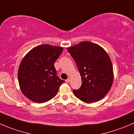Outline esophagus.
Here are the masks:
<instances>
[{
	"mask_svg": "<svg viewBox=\"0 0 134 134\" xmlns=\"http://www.w3.org/2000/svg\"><path fill=\"white\" fill-rule=\"evenodd\" d=\"M65 82H67V83L69 82H70V78H68V79H67V80H65Z\"/></svg>",
	"mask_w": 134,
	"mask_h": 134,
	"instance_id": "1",
	"label": "esophagus"
}]
</instances>
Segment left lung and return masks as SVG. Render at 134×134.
<instances>
[{
  "label": "left lung",
  "instance_id": "left-lung-1",
  "mask_svg": "<svg viewBox=\"0 0 134 134\" xmlns=\"http://www.w3.org/2000/svg\"><path fill=\"white\" fill-rule=\"evenodd\" d=\"M76 63L82 79L81 87L73 90L76 97L86 103L103 99L109 92L114 74L107 52L99 45L82 41L67 48Z\"/></svg>",
  "mask_w": 134,
  "mask_h": 134
}]
</instances>
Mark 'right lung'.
<instances>
[{"instance_id": "right-lung-1", "label": "right lung", "mask_w": 134, "mask_h": 134, "mask_svg": "<svg viewBox=\"0 0 134 134\" xmlns=\"http://www.w3.org/2000/svg\"><path fill=\"white\" fill-rule=\"evenodd\" d=\"M62 47L41 44L24 56L18 69V82L22 93L29 99L42 103L55 97L65 82L57 76L54 63Z\"/></svg>"}]
</instances>
